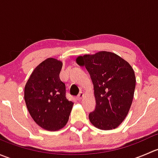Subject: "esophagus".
Masks as SVG:
<instances>
[{
    "label": "esophagus",
    "instance_id": "34e87169",
    "mask_svg": "<svg viewBox=\"0 0 158 158\" xmlns=\"http://www.w3.org/2000/svg\"><path fill=\"white\" fill-rule=\"evenodd\" d=\"M83 97H84V93H83V92H79V94L78 95L77 98H78V99H79V100H81L82 98H83Z\"/></svg>",
    "mask_w": 158,
    "mask_h": 158
}]
</instances>
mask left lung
<instances>
[{"instance_id":"left-lung-1","label":"left lung","mask_w":158,"mask_h":158,"mask_svg":"<svg viewBox=\"0 0 158 158\" xmlns=\"http://www.w3.org/2000/svg\"><path fill=\"white\" fill-rule=\"evenodd\" d=\"M86 68L94 87L96 106L89 118L95 128L112 130L125 119L131 106L136 78L126 60L117 54L100 51L76 58Z\"/></svg>"}]
</instances>
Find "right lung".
<instances>
[{
	"instance_id": "add662e5",
	"label": "right lung",
	"mask_w": 158,
	"mask_h": 158,
	"mask_svg": "<svg viewBox=\"0 0 158 158\" xmlns=\"http://www.w3.org/2000/svg\"><path fill=\"white\" fill-rule=\"evenodd\" d=\"M63 63L48 58L30 75L24 88V99L30 116L42 128L56 131L69 120L73 102L66 97V85L60 79Z\"/></svg>"
}]
</instances>
